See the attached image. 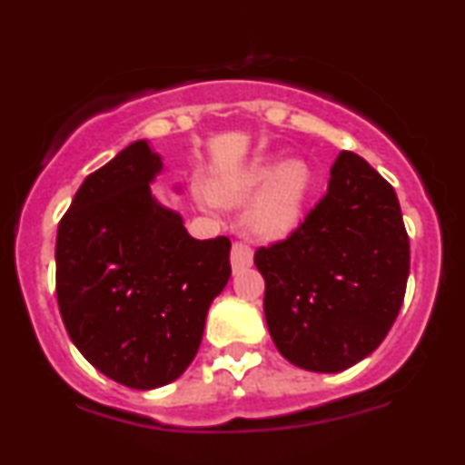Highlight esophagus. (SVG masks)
Wrapping results in <instances>:
<instances>
[{
	"label": "esophagus",
	"mask_w": 465,
	"mask_h": 465,
	"mask_svg": "<svg viewBox=\"0 0 465 465\" xmlns=\"http://www.w3.org/2000/svg\"><path fill=\"white\" fill-rule=\"evenodd\" d=\"M251 262H253V251H251V247L247 242H240V240H236L232 247V266L236 273H240V271L249 269Z\"/></svg>",
	"instance_id": "esophagus-1"
}]
</instances>
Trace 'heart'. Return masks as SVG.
Wrapping results in <instances>:
<instances>
[{"label":"heart","instance_id":"b5f03b06","mask_svg":"<svg viewBox=\"0 0 465 465\" xmlns=\"http://www.w3.org/2000/svg\"><path fill=\"white\" fill-rule=\"evenodd\" d=\"M266 184L249 210V223L260 236L280 238L297 227L311 188V170L302 162L275 165L262 162L251 165L238 177L223 181L216 194L221 201L240 203Z\"/></svg>","mask_w":465,"mask_h":465}]
</instances>
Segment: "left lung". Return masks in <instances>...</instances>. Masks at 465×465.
<instances>
[{"label":"left lung","instance_id":"1","mask_svg":"<svg viewBox=\"0 0 465 465\" xmlns=\"http://www.w3.org/2000/svg\"><path fill=\"white\" fill-rule=\"evenodd\" d=\"M253 260L280 354L308 371L348 370L385 341L407 292L411 251L396 192L341 151L323 199Z\"/></svg>","mask_w":465,"mask_h":465}]
</instances>
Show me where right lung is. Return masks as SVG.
I'll list each match as a JSON object with an SVG mask.
<instances>
[{
    "mask_svg": "<svg viewBox=\"0 0 465 465\" xmlns=\"http://www.w3.org/2000/svg\"><path fill=\"white\" fill-rule=\"evenodd\" d=\"M162 159L146 140L83 181L56 233V300L69 339L98 371L154 389L188 370L210 303L232 275L227 236L196 240L157 205Z\"/></svg>",
    "mask_w": 465,
    "mask_h": 465,
    "instance_id": "right-lung-1",
    "label": "right lung"
}]
</instances>
